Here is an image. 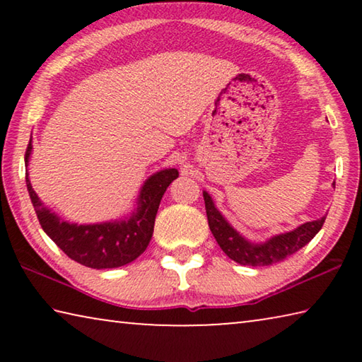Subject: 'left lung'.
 I'll use <instances>...</instances> for the list:
<instances>
[{
    "instance_id": "1",
    "label": "left lung",
    "mask_w": 362,
    "mask_h": 362,
    "mask_svg": "<svg viewBox=\"0 0 362 362\" xmlns=\"http://www.w3.org/2000/svg\"><path fill=\"white\" fill-rule=\"evenodd\" d=\"M335 185V183H334ZM206 214L209 228L216 238L220 249L240 265L247 267H267L284 260L286 257L296 254L305 244H308L322 228L326 217H321L313 222H306L297 226L296 230L279 233L263 243H254L244 238L240 231H236L228 223L222 212H220L214 199L207 192H203Z\"/></svg>"
}]
</instances>
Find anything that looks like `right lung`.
Wrapping results in <instances>:
<instances>
[{
	"mask_svg": "<svg viewBox=\"0 0 362 362\" xmlns=\"http://www.w3.org/2000/svg\"><path fill=\"white\" fill-rule=\"evenodd\" d=\"M32 139L25 151V168L32 156ZM179 177V170L170 168L158 170L144 182L137 196V204L129 216L100 223H71L60 218L38 198L25 169L27 189L41 228L70 257L84 267L103 269L127 265L137 259L150 244L155 228L159 203L168 187Z\"/></svg>",
	"mask_w": 362,
	"mask_h": 362,
	"instance_id": "1",
	"label": "right lung"
}]
</instances>
